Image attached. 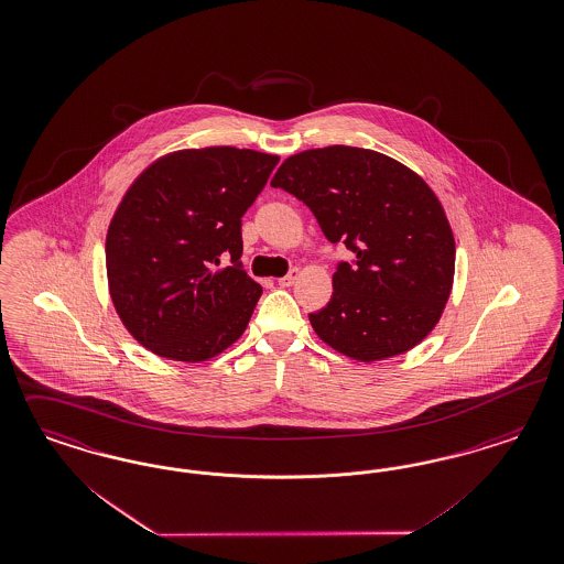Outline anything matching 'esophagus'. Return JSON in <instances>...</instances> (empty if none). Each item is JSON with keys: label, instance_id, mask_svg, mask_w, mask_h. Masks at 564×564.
Wrapping results in <instances>:
<instances>
[{"label": "esophagus", "instance_id": "obj_1", "mask_svg": "<svg viewBox=\"0 0 564 564\" xmlns=\"http://www.w3.org/2000/svg\"><path fill=\"white\" fill-rule=\"evenodd\" d=\"M296 278H299V270H291L284 278H278V286L289 289V286H292V284L296 282Z\"/></svg>", "mask_w": 564, "mask_h": 564}]
</instances>
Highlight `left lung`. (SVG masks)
<instances>
[{
  "label": "left lung",
  "mask_w": 564,
  "mask_h": 564,
  "mask_svg": "<svg viewBox=\"0 0 564 564\" xmlns=\"http://www.w3.org/2000/svg\"><path fill=\"white\" fill-rule=\"evenodd\" d=\"M272 186L303 200L324 236L355 254L336 265L328 305L310 313L326 345L378 361L429 336L452 292L456 245L420 175L375 150L328 147L289 156Z\"/></svg>",
  "instance_id": "1"
}]
</instances>
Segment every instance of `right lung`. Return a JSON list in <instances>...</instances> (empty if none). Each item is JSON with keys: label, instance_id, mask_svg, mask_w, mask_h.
<instances>
[{"label": "right lung", "instance_id": "right-lung-1", "mask_svg": "<svg viewBox=\"0 0 564 564\" xmlns=\"http://www.w3.org/2000/svg\"><path fill=\"white\" fill-rule=\"evenodd\" d=\"M275 154L231 147L180 150L127 189L106 234L112 305L152 354L205 361L249 326L263 289L242 270V215Z\"/></svg>", "mask_w": 564, "mask_h": 564}]
</instances>
